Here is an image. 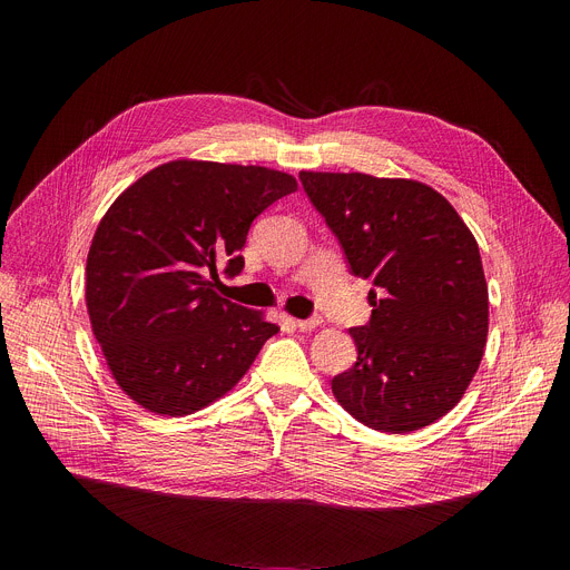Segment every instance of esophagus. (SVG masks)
I'll return each instance as SVG.
<instances>
[{"instance_id": "1", "label": "esophagus", "mask_w": 570, "mask_h": 570, "mask_svg": "<svg viewBox=\"0 0 570 570\" xmlns=\"http://www.w3.org/2000/svg\"><path fill=\"white\" fill-rule=\"evenodd\" d=\"M318 323H321V318H297V321H293V325H295L301 333L312 331V327H316Z\"/></svg>"}]
</instances>
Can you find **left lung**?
I'll list each match as a JSON object with an SVG mask.
<instances>
[{"mask_svg":"<svg viewBox=\"0 0 570 570\" xmlns=\"http://www.w3.org/2000/svg\"><path fill=\"white\" fill-rule=\"evenodd\" d=\"M351 275L372 279V318L351 327L357 361L333 379L363 425L409 434L464 395L488 340V284L475 237L439 191L413 179L301 173Z\"/></svg>","mask_w":570,"mask_h":570,"instance_id":"1","label":"left lung"}]
</instances>
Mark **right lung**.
I'll return each mask as SVG.
<instances>
[{
    "label": "right lung",
    "instance_id": "obj_1",
    "mask_svg": "<svg viewBox=\"0 0 570 570\" xmlns=\"http://www.w3.org/2000/svg\"><path fill=\"white\" fill-rule=\"evenodd\" d=\"M297 189L261 166L170 161L101 219L85 267L95 337L119 387L159 415H189L245 376L275 323L222 297L243 273L252 222Z\"/></svg>",
    "mask_w": 570,
    "mask_h": 570
}]
</instances>
